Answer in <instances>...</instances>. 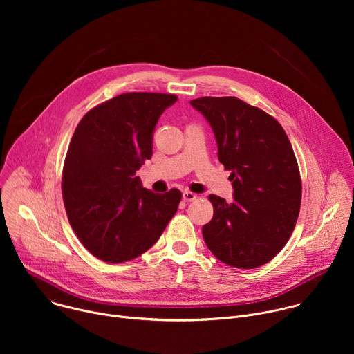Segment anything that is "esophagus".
<instances>
[{"mask_svg":"<svg viewBox=\"0 0 354 354\" xmlns=\"http://www.w3.org/2000/svg\"><path fill=\"white\" fill-rule=\"evenodd\" d=\"M197 196L194 194V193H192V192H189V190H183L182 192V198H183V201H192V200H194Z\"/></svg>","mask_w":354,"mask_h":354,"instance_id":"obj_1","label":"esophagus"}]
</instances>
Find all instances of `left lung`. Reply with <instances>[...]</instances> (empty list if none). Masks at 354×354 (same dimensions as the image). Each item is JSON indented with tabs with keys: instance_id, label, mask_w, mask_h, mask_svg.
<instances>
[{
	"instance_id": "obj_1",
	"label": "left lung",
	"mask_w": 354,
	"mask_h": 354,
	"mask_svg": "<svg viewBox=\"0 0 354 354\" xmlns=\"http://www.w3.org/2000/svg\"><path fill=\"white\" fill-rule=\"evenodd\" d=\"M190 105L212 126L234 189L230 203L209 196L214 214L201 230L205 242L225 265L259 268L287 243L299 213L301 179L290 140L274 118L238 97H198Z\"/></svg>"
}]
</instances>
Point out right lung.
<instances>
[{"label": "right lung", "mask_w": 354, "mask_h": 354, "mask_svg": "<svg viewBox=\"0 0 354 354\" xmlns=\"http://www.w3.org/2000/svg\"><path fill=\"white\" fill-rule=\"evenodd\" d=\"M176 100L168 93H123L91 109L73 134L63 169L64 206L75 235L100 261L140 257L178 210V189L154 193L136 176L153 156L160 116Z\"/></svg>", "instance_id": "obj_1"}]
</instances>
